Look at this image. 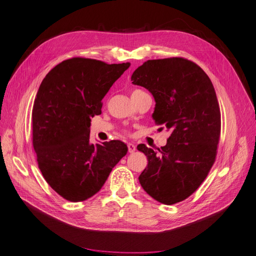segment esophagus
Instances as JSON below:
<instances>
[{
	"label": "esophagus",
	"instance_id": "34e87169",
	"mask_svg": "<svg viewBox=\"0 0 256 256\" xmlns=\"http://www.w3.org/2000/svg\"><path fill=\"white\" fill-rule=\"evenodd\" d=\"M128 152H134L136 150V146L134 143H128Z\"/></svg>",
	"mask_w": 256,
	"mask_h": 256
}]
</instances>
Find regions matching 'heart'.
<instances>
[{
	"instance_id": "b5f03b06",
	"label": "heart",
	"mask_w": 256,
	"mask_h": 256,
	"mask_svg": "<svg viewBox=\"0 0 256 256\" xmlns=\"http://www.w3.org/2000/svg\"><path fill=\"white\" fill-rule=\"evenodd\" d=\"M136 91H138V90H136Z\"/></svg>"
}]
</instances>
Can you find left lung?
<instances>
[{
	"instance_id": "left-lung-1",
	"label": "left lung",
	"mask_w": 256,
	"mask_h": 256,
	"mask_svg": "<svg viewBox=\"0 0 256 256\" xmlns=\"http://www.w3.org/2000/svg\"><path fill=\"white\" fill-rule=\"evenodd\" d=\"M132 80L154 96V124L170 130L157 150L137 146L148 160L139 182L156 201L179 203L198 190L216 160L220 112L214 84L196 64L182 58L148 60Z\"/></svg>"
}]
</instances>
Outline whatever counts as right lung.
I'll list each match as a JSON object with an SVG mask.
<instances>
[{"label":"right lung","mask_w":256,"mask_h":256,"mask_svg":"<svg viewBox=\"0 0 256 256\" xmlns=\"http://www.w3.org/2000/svg\"><path fill=\"white\" fill-rule=\"evenodd\" d=\"M130 66L73 58L42 80L32 110V143L38 168L64 198L82 202L102 190L128 152L119 140L90 142L91 118L102 114V98Z\"/></svg>","instance_id":"right-lung-1"}]
</instances>
